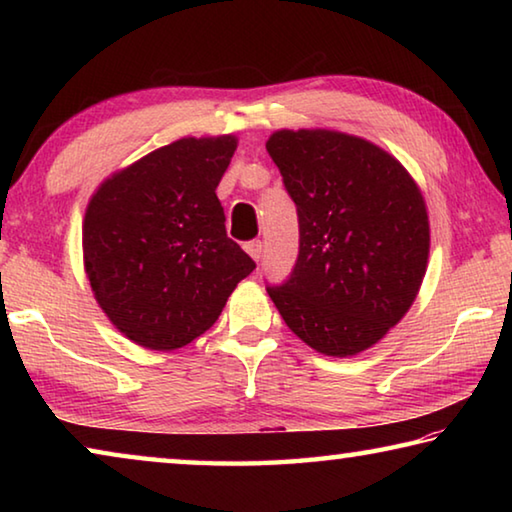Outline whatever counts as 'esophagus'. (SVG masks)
I'll use <instances>...</instances> for the list:
<instances>
[{"label":"esophagus","mask_w":512,"mask_h":512,"mask_svg":"<svg viewBox=\"0 0 512 512\" xmlns=\"http://www.w3.org/2000/svg\"><path fill=\"white\" fill-rule=\"evenodd\" d=\"M246 248V253L255 259V262H259V259H262V253H264V244L259 239H255V241H248V244L244 246Z\"/></svg>","instance_id":"esophagus-1"}]
</instances>
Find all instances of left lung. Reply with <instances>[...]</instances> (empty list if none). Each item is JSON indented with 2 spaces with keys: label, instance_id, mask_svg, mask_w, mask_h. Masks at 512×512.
<instances>
[{
  "label": "left lung",
  "instance_id": "left-lung-1",
  "mask_svg": "<svg viewBox=\"0 0 512 512\" xmlns=\"http://www.w3.org/2000/svg\"><path fill=\"white\" fill-rule=\"evenodd\" d=\"M298 207L300 253L268 296L300 341L354 357L411 309L427 273L429 214L402 162L363 137L300 128L266 142Z\"/></svg>",
  "mask_w": 512,
  "mask_h": 512
}]
</instances>
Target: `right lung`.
Wrapping results in <instances>:
<instances>
[{"mask_svg":"<svg viewBox=\"0 0 512 512\" xmlns=\"http://www.w3.org/2000/svg\"><path fill=\"white\" fill-rule=\"evenodd\" d=\"M235 151V135L183 137L115 171L90 198L85 275L110 323L142 348L198 339L253 273L216 198Z\"/></svg>","mask_w":512,"mask_h":512,"instance_id":"right-lung-1","label":"right lung"}]
</instances>
